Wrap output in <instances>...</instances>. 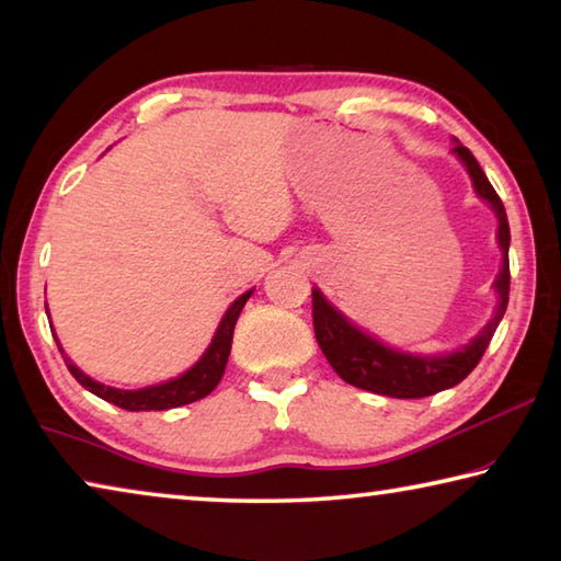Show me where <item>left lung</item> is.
I'll return each instance as SVG.
<instances>
[{"label":"left lung","mask_w":561,"mask_h":561,"mask_svg":"<svg viewBox=\"0 0 561 561\" xmlns=\"http://www.w3.org/2000/svg\"><path fill=\"white\" fill-rule=\"evenodd\" d=\"M453 153L462 160L472 178V187L482 201L490 203L492 213L497 217V242L502 250V270L492 287L497 291V309L485 329L474 336L470 344L453 351L445 356H415L403 351L388 348L381 341L368 336L366 331L351 324L336 307H331L324 294L311 289V314H314V334L321 351H324L331 368L344 378L346 383L364 388L378 396L388 398H425L445 388L458 386L462 378H468L474 366L480 364L482 354L490 346L492 334L505 317L510 299V225L507 213L502 205L495 187L490 185L488 175L474 156L465 146H455Z\"/></svg>","instance_id":"left-lung-1"}]
</instances>
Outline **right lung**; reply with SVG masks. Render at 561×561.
Wrapping results in <instances>:
<instances>
[{
	"mask_svg": "<svg viewBox=\"0 0 561 561\" xmlns=\"http://www.w3.org/2000/svg\"><path fill=\"white\" fill-rule=\"evenodd\" d=\"M252 291L254 289L244 291L242 297H237L232 301V307L225 311L220 327H217L210 346H207L201 360H197L193 368H187L183 376L170 378V381L158 383V386L138 388V391H123V388H111L106 383H99L83 374L81 368H76L69 358H66L59 341H56V346H59V351L64 354L66 368H69L76 381H79L93 396H99V398H103V401L123 408V411H168V408L187 405V403L201 401V398H205L207 393H213L215 386L220 383L225 366H227V358H230L237 317H240V311L247 304V299L252 297Z\"/></svg>",
	"mask_w": 561,
	"mask_h": 561,
	"instance_id": "1",
	"label": "right lung"
}]
</instances>
